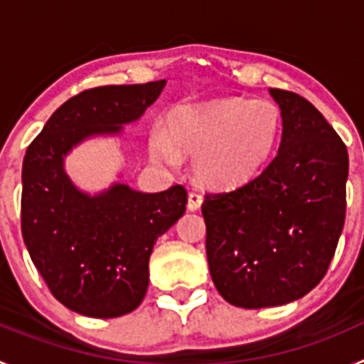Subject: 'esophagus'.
<instances>
[{"label": "esophagus", "mask_w": 364, "mask_h": 364, "mask_svg": "<svg viewBox=\"0 0 364 364\" xmlns=\"http://www.w3.org/2000/svg\"><path fill=\"white\" fill-rule=\"evenodd\" d=\"M202 195L200 193H189V197H188V210L189 211H198L200 210V205H202Z\"/></svg>", "instance_id": "1"}]
</instances>
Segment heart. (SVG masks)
<instances>
[{
    "instance_id": "heart-1",
    "label": "heart",
    "mask_w": 364,
    "mask_h": 364,
    "mask_svg": "<svg viewBox=\"0 0 364 364\" xmlns=\"http://www.w3.org/2000/svg\"><path fill=\"white\" fill-rule=\"evenodd\" d=\"M281 127V109L269 100L220 98L173 109L167 129L162 124L151 127L149 147L166 164L195 154L193 171L202 184L230 189L259 173L277 146Z\"/></svg>"
}]
</instances>
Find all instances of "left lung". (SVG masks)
<instances>
[{
    "mask_svg": "<svg viewBox=\"0 0 364 364\" xmlns=\"http://www.w3.org/2000/svg\"><path fill=\"white\" fill-rule=\"evenodd\" d=\"M282 114L277 154L250 182L208 193L205 253L218 294L281 306L323 281L345 226L348 151L306 98L269 89Z\"/></svg>",
    "mask_w": 364,
    "mask_h": 364,
    "instance_id": "8db88e82",
    "label": "left lung"
}]
</instances>
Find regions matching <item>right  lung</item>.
<instances>
[{
	"instance_id": "right-lung-1",
	"label": "right lung",
	"mask_w": 364,
	"mask_h": 364,
	"mask_svg": "<svg viewBox=\"0 0 364 364\" xmlns=\"http://www.w3.org/2000/svg\"><path fill=\"white\" fill-rule=\"evenodd\" d=\"M166 80L105 85L67 100L27 147L21 169V233L50 294L76 314L111 319L140 306L149 257L160 235L186 211L188 191L160 193L112 184L95 197L63 169L74 146L95 134H118L162 92Z\"/></svg>"
}]
</instances>
